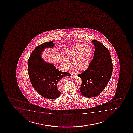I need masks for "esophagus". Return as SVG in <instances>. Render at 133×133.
Instances as JSON below:
<instances>
[{"label": "esophagus", "mask_w": 133, "mask_h": 133, "mask_svg": "<svg viewBox=\"0 0 133 133\" xmlns=\"http://www.w3.org/2000/svg\"><path fill=\"white\" fill-rule=\"evenodd\" d=\"M71 76L72 78H76V77H77V74H72L71 75Z\"/></svg>", "instance_id": "1"}]
</instances>
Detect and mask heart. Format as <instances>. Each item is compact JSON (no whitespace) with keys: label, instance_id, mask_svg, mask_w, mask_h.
Returning a JSON list of instances; mask_svg holds the SVG:
<instances>
[{"label":"heart","instance_id":"heart-1","mask_svg":"<svg viewBox=\"0 0 133 133\" xmlns=\"http://www.w3.org/2000/svg\"><path fill=\"white\" fill-rule=\"evenodd\" d=\"M92 56V50L89 47H85L82 44L75 46L68 52L66 58L63 59L62 64L65 68L70 65L68 59H73L74 67L79 71H82L87 69L89 65Z\"/></svg>","mask_w":133,"mask_h":133}]
</instances>
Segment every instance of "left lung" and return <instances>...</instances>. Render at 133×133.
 I'll list each match as a JSON object with an SVG mask.
<instances>
[{
  "mask_svg": "<svg viewBox=\"0 0 133 133\" xmlns=\"http://www.w3.org/2000/svg\"><path fill=\"white\" fill-rule=\"evenodd\" d=\"M92 41L95 47L94 58L86 70L78 75L82 80L80 92L86 97H96L105 89L113 69L109 50L98 41Z\"/></svg>",
  "mask_w": 133,
  "mask_h": 133,
  "instance_id": "1",
  "label": "left lung"
}]
</instances>
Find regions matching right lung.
Returning a JSON list of instances; mask_svg holds the SVG:
<instances>
[{"label": "right lung", "instance_id": "right-lung-1", "mask_svg": "<svg viewBox=\"0 0 133 133\" xmlns=\"http://www.w3.org/2000/svg\"><path fill=\"white\" fill-rule=\"evenodd\" d=\"M54 46L52 41L38 46L28 61V75L32 85L40 95L49 99L59 97V81L63 77L71 75L69 72L60 71L54 64L45 62L41 58V54L44 49L52 48Z\"/></svg>", "mask_w": 133, "mask_h": 133}]
</instances>
